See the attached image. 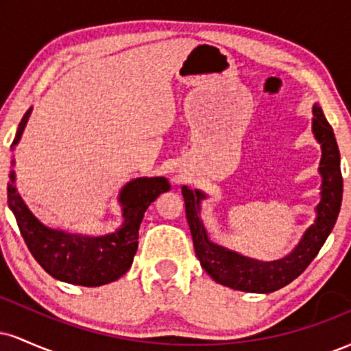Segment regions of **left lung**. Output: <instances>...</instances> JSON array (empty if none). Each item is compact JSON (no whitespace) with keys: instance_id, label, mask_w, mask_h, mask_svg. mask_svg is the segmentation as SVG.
Wrapping results in <instances>:
<instances>
[{"instance_id":"obj_1","label":"left lung","mask_w":351,"mask_h":351,"mask_svg":"<svg viewBox=\"0 0 351 351\" xmlns=\"http://www.w3.org/2000/svg\"><path fill=\"white\" fill-rule=\"evenodd\" d=\"M312 130L322 145V160L320 168H318L322 173V198L317 204V219L305 231L299 245L289 256L279 261L261 263V261L239 256L211 243L199 219V203L201 199H204V195L198 189L193 191L186 186L181 188L184 204H186V219L191 229L195 252L201 267L217 284L244 292L269 293L279 291L284 285L297 279L308 267L322 245L325 244L340 213L343 178H341L340 152H338L335 135L318 106H313Z\"/></svg>"}]
</instances>
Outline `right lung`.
I'll list each match as a JSON object with an SVG mask.
<instances>
[{"label": "right lung", "mask_w": 351, "mask_h": 351, "mask_svg": "<svg viewBox=\"0 0 351 351\" xmlns=\"http://www.w3.org/2000/svg\"><path fill=\"white\" fill-rule=\"evenodd\" d=\"M31 110L24 114L13 147L21 138ZM8 184L11 208L27 249L39 265L54 279L69 284L97 287L123 276L130 269L138 247V229L148 206L171 186L165 178H136L128 181L119 195L123 223L115 232L90 237L46 228L27 209L14 188V171Z\"/></svg>", "instance_id": "right-lung-1"}]
</instances>
